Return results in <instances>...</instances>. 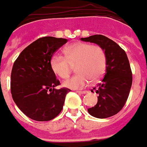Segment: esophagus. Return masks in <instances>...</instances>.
<instances>
[{"instance_id":"34e87169","label":"esophagus","mask_w":147,"mask_h":147,"mask_svg":"<svg viewBox=\"0 0 147 147\" xmlns=\"http://www.w3.org/2000/svg\"><path fill=\"white\" fill-rule=\"evenodd\" d=\"M77 92H79V93H81V94H86V93H88V91H87V90H84V91L79 90V91H77Z\"/></svg>"}]
</instances>
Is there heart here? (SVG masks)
Returning <instances> with one entry per match:
<instances>
[{"label": "heart", "instance_id": "b5f03b06", "mask_svg": "<svg viewBox=\"0 0 147 147\" xmlns=\"http://www.w3.org/2000/svg\"><path fill=\"white\" fill-rule=\"evenodd\" d=\"M64 56L55 54L50 65L53 72L62 79L70 75L76 65L78 73L63 81V85L71 89L87 87L92 80H97L102 77L107 67V55L100 45L86 42H76L63 50Z\"/></svg>", "mask_w": 147, "mask_h": 147}]
</instances>
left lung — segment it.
Instances as JSON below:
<instances>
[{
    "instance_id": "left-lung-1",
    "label": "left lung",
    "mask_w": 147,
    "mask_h": 147,
    "mask_svg": "<svg viewBox=\"0 0 147 147\" xmlns=\"http://www.w3.org/2000/svg\"><path fill=\"white\" fill-rule=\"evenodd\" d=\"M81 40L100 45L107 55L106 71L100 83L93 88L99 95L98 101L88 109L95 117L107 118L119 113L128 99L133 80L129 62L123 49L105 36L96 34Z\"/></svg>"
}]
</instances>
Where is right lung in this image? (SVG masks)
I'll return each mask as SVG.
<instances>
[{
	"instance_id": "1",
	"label": "right lung",
	"mask_w": 147,
	"mask_h": 147,
	"mask_svg": "<svg viewBox=\"0 0 147 147\" xmlns=\"http://www.w3.org/2000/svg\"><path fill=\"white\" fill-rule=\"evenodd\" d=\"M67 42L65 38L43 37L24 49L15 60L11 72L12 97L28 117L46 121L60 113L70 89L62 88L50 61L53 54Z\"/></svg>"
}]
</instances>
